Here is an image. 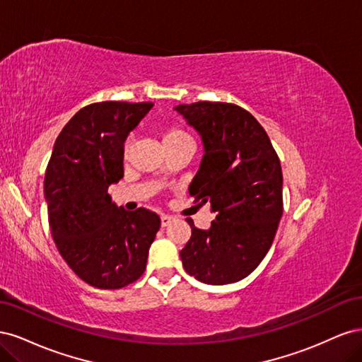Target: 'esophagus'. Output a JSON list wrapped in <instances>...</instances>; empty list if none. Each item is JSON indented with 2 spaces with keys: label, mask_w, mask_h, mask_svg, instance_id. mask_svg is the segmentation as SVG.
<instances>
[{
  "label": "esophagus",
  "mask_w": 362,
  "mask_h": 362,
  "mask_svg": "<svg viewBox=\"0 0 362 362\" xmlns=\"http://www.w3.org/2000/svg\"><path fill=\"white\" fill-rule=\"evenodd\" d=\"M160 218H161V226H168L173 221V217L169 214H161Z\"/></svg>",
  "instance_id": "obj_1"
}]
</instances>
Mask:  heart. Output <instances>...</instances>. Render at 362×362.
Returning <instances> with one entry per match:
<instances>
[{"label": "heart", "mask_w": 362, "mask_h": 362, "mask_svg": "<svg viewBox=\"0 0 362 362\" xmlns=\"http://www.w3.org/2000/svg\"><path fill=\"white\" fill-rule=\"evenodd\" d=\"M160 137H161V144L163 146H169V145H177V144H184V141H192L190 136L187 131L181 128L180 125H170L166 128L160 129ZM129 141L124 145V157H128L129 152Z\"/></svg>", "instance_id": "b5f03b06"}]
</instances>
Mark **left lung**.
<instances>
[{
  "mask_svg": "<svg viewBox=\"0 0 362 362\" xmlns=\"http://www.w3.org/2000/svg\"><path fill=\"white\" fill-rule=\"evenodd\" d=\"M198 131L205 154L189 187L198 205L210 202L216 221L196 228L180 252L198 281L223 286L254 272L269 252L282 216V169L258 120L229 103L175 107Z\"/></svg>",
  "mask_w": 362,
  "mask_h": 362,
  "instance_id": "8db88e82",
  "label": "left lung"
}]
</instances>
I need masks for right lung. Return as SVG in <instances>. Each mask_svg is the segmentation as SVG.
<instances>
[{
    "mask_svg": "<svg viewBox=\"0 0 362 362\" xmlns=\"http://www.w3.org/2000/svg\"><path fill=\"white\" fill-rule=\"evenodd\" d=\"M152 103L105 101L83 107L54 144L45 172L51 234L80 279L116 290L146 269L160 217L146 208L125 211L108 185L124 177V141Z\"/></svg>",
    "mask_w": 362,
    "mask_h": 362,
    "instance_id": "obj_1",
    "label": "right lung"
}]
</instances>
